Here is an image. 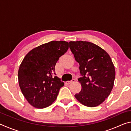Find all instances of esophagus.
I'll return each instance as SVG.
<instances>
[{
    "instance_id": "obj_1",
    "label": "esophagus",
    "mask_w": 131,
    "mask_h": 131,
    "mask_svg": "<svg viewBox=\"0 0 131 131\" xmlns=\"http://www.w3.org/2000/svg\"><path fill=\"white\" fill-rule=\"evenodd\" d=\"M75 81H76V80H75L74 79H72L71 81H68L66 82V84H67L68 85H69V84L74 83V82H75Z\"/></svg>"
}]
</instances>
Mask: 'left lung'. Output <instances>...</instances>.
Listing matches in <instances>:
<instances>
[{"mask_svg":"<svg viewBox=\"0 0 131 131\" xmlns=\"http://www.w3.org/2000/svg\"><path fill=\"white\" fill-rule=\"evenodd\" d=\"M69 47L79 63L81 90L74 95L80 102L95 107L108 96L114 85L116 72L112 59L102 48L88 41H70Z\"/></svg>","mask_w":131,"mask_h":131,"instance_id":"8db88e82","label":"left lung"}]
</instances>
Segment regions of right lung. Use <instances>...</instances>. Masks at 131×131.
Wrapping results in <instances>:
<instances>
[{
  "instance_id": "add662e5",
  "label": "right lung",
  "mask_w": 131,
  "mask_h": 131,
  "mask_svg": "<svg viewBox=\"0 0 131 131\" xmlns=\"http://www.w3.org/2000/svg\"><path fill=\"white\" fill-rule=\"evenodd\" d=\"M68 48V42L51 41L34 48L24 58L18 83L24 96L34 107L45 108L57 99L64 83L55 76V66Z\"/></svg>"
}]
</instances>
